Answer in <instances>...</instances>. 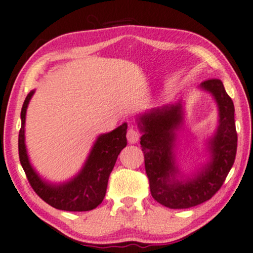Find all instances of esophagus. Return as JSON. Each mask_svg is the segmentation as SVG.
Returning a JSON list of instances; mask_svg holds the SVG:
<instances>
[{"label":"esophagus","mask_w":253,"mask_h":253,"mask_svg":"<svg viewBox=\"0 0 253 253\" xmlns=\"http://www.w3.org/2000/svg\"><path fill=\"white\" fill-rule=\"evenodd\" d=\"M127 140H128V142H130V144H134V142H136L140 138V133L136 130L135 128H133V127H129L128 130H127Z\"/></svg>","instance_id":"34e87169"}]
</instances>
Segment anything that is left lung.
Here are the masks:
<instances>
[{
  "instance_id": "1",
  "label": "left lung",
  "mask_w": 253,
  "mask_h": 253,
  "mask_svg": "<svg viewBox=\"0 0 253 253\" xmlns=\"http://www.w3.org/2000/svg\"><path fill=\"white\" fill-rule=\"evenodd\" d=\"M202 88L213 94L219 107V127L211 142L213 157L208 169L196 179L178 181L173 154L174 130L181 123L180 103L154 108L139 118L144 135L140 140L145 158L146 174L151 194L158 203L169 209H190L208 202L223 186L237 153V130L234 106L223 82L209 79Z\"/></svg>"
}]
</instances>
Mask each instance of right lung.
Instances as JSON below:
<instances>
[{"label":"right lung","instance_id":"right-lung-1","mask_svg":"<svg viewBox=\"0 0 253 253\" xmlns=\"http://www.w3.org/2000/svg\"><path fill=\"white\" fill-rule=\"evenodd\" d=\"M30 92L24 100L21 109V129L19 133V157L27 179L34 192L48 205L57 210L71 212H84L95 209L102 203L107 190L108 178L115 165L121 150L126 147L127 124H123L117 129L97 138L89 158L82 171L72 181L65 185H50L41 180L30 166L24 145V123L26 112L30 97Z\"/></svg>","mask_w":253,"mask_h":253}]
</instances>
